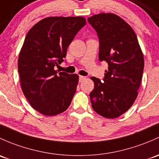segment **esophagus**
Masks as SVG:
<instances>
[{
  "label": "esophagus",
  "mask_w": 159,
  "mask_h": 159,
  "mask_svg": "<svg viewBox=\"0 0 159 159\" xmlns=\"http://www.w3.org/2000/svg\"><path fill=\"white\" fill-rule=\"evenodd\" d=\"M85 79H86V78H85V77H84V76H79V81H80V82H81V81H83Z\"/></svg>",
  "instance_id": "1"
}]
</instances>
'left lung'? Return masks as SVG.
<instances>
[{"mask_svg": "<svg viewBox=\"0 0 159 159\" xmlns=\"http://www.w3.org/2000/svg\"><path fill=\"white\" fill-rule=\"evenodd\" d=\"M99 39V60L108 64L102 82L92 78L90 93L93 110L110 119L119 117L136 99L144 69V58L136 35L117 15L100 13L88 17Z\"/></svg>", "mask_w": 159, "mask_h": 159, "instance_id": "left-lung-1", "label": "left lung"}]
</instances>
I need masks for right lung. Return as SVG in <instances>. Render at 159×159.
<instances>
[{"label": "right lung", "mask_w": 159, "mask_h": 159, "mask_svg": "<svg viewBox=\"0 0 159 159\" xmlns=\"http://www.w3.org/2000/svg\"><path fill=\"white\" fill-rule=\"evenodd\" d=\"M86 25L81 16L42 20L28 32L20 52L18 72L21 88L32 107L46 116L68 109L76 91L78 75L56 71L67 49Z\"/></svg>", "instance_id": "obj_1"}]
</instances>
